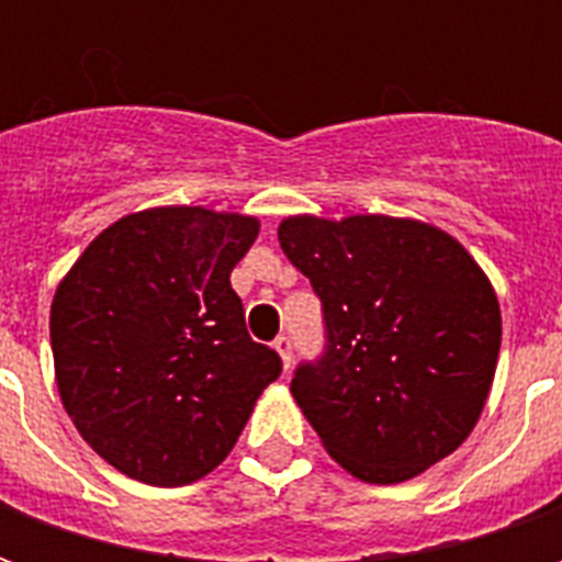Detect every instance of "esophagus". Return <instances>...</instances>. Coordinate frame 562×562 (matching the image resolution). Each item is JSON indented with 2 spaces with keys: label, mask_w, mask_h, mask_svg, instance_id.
Returning a JSON list of instances; mask_svg holds the SVG:
<instances>
[{
  "label": "esophagus",
  "mask_w": 562,
  "mask_h": 562,
  "mask_svg": "<svg viewBox=\"0 0 562 562\" xmlns=\"http://www.w3.org/2000/svg\"><path fill=\"white\" fill-rule=\"evenodd\" d=\"M273 349L280 352L282 364H285V370H289V367H292V358H294V342H292V337H289V334H280V337L273 340Z\"/></svg>",
  "instance_id": "34e87169"
}]
</instances>
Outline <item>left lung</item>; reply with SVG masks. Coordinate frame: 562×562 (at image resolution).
I'll list each match as a JSON object with an SVG mask.
<instances>
[{
    "label": "left lung",
    "instance_id": "obj_1",
    "mask_svg": "<svg viewBox=\"0 0 562 562\" xmlns=\"http://www.w3.org/2000/svg\"><path fill=\"white\" fill-rule=\"evenodd\" d=\"M280 246L322 301L325 352L292 394L355 479L397 484L451 454L499 355L491 282L451 234L415 220L289 216Z\"/></svg>",
    "mask_w": 562,
    "mask_h": 562
}]
</instances>
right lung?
I'll use <instances>...</instances> for the list:
<instances>
[{
    "mask_svg": "<svg viewBox=\"0 0 562 562\" xmlns=\"http://www.w3.org/2000/svg\"><path fill=\"white\" fill-rule=\"evenodd\" d=\"M256 237L252 216L140 210L104 228L59 282V397L92 451L128 479H204L282 373L280 355L249 337L232 289Z\"/></svg>",
    "mask_w": 562,
    "mask_h": 562,
    "instance_id": "add662e5",
    "label": "right lung"
}]
</instances>
